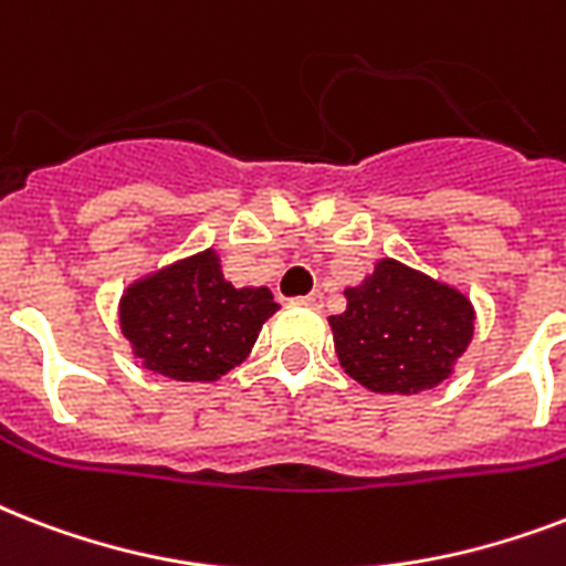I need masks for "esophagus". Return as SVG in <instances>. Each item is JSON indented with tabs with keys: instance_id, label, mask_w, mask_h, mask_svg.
<instances>
[{
	"instance_id": "1",
	"label": "esophagus",
	"mask_w": 566,
	"mask_h": 566,
	"mask_svg": "<svg viewBox=\"0 0 566 566\" xmlns=\"http://www.w3.org/2000/svg\"><path fill=\"white\" fill-rule=\"evenodd\" d=\"M302 302L311 305V308H319L323 305V293H308V296H302Z\"/></svg>"
}]
</instances>
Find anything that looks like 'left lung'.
<instances>
[{
  "label": "left lung",
  "instance_id": "1",
  "mask_svg": "<svg viewBox=\"0 0 566 566\" xmlns=\"http://www.w3.org/2000/svg\"><path fill=\"white\" fill-rule=\"evenodd\" d=\"M473 305L394 258H381L358 287H346V311L328 317L337 361L376 394H420L449 378L473 340Z\"/></svg>",
  "mask_w": 566,
  "mask_h": 566
}]
</instances>
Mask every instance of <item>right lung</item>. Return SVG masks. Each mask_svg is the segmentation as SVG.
<instances>
[{"instance_id": "1", "label": "right lung", "mask_w": 566, "mask_h": 566, "mask_svg": "<svg viewBox=\"0 0 566 566\" xmlns=\"http://www.w3.org/2000/svg\"><path fill=\"white\" fill-rule=\"evenodd\" d=\"M279 305L266 287L222 279L213 249L137 279L119 300V328L146 370L176 381H217L238 367Z\"/></svg>"}]
</instances>
